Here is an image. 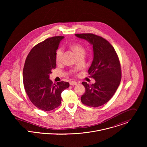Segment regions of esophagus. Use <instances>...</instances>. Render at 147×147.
Returning <instances> with one entry per match:
<instances>
[{
  "instance_id": "1",
  "label": "esophagus",
  "mask_w": 147,
  "mask_h": 147,
  "mask_svg": "<svg viewBox=\"0 0 147 147\" xmlns=\"http://www.w3.org/2000/svg\"><path fill=\"white\" fill-rule=\"evenodd\" d=\"M77 82H75V81H70L69 82V84L71 85H77Z\"/></svg>"
}]
</instances>
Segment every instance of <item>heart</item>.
Wrapping results in <instances>:
<instances>
[{"label":"heart","mask_w":147,"mask_h":147,"mask_svg":"<svg viewBox=\"0 0 147 147\" xmlns=\"http://www.w3.org/2000/svg\"><path fill=\"white\" fill-rule=\"evenodd\" d=\"M71 49L76 54V55L79 57L82 55H84L85 53V50L84 47L78 43L72 44L70 46ZM63 52L61 49H58L56 53V61L58 63H62L63 61Z\"/></svg>","instance_id":"1"}]
</instances>
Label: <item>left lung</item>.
<instances>
[{
    "label": "left lung",
    "instance_id": "1",
    "mask_svg": "<svg viewBox=\"0 0 147 147\" xmlns=\"http://www.w3.org/2000/svg\"><path fill=\"white\" fill-rule=\"evenodd\" d=\"M93 46V59L88 69L96 82L82 84L85 88L81 101L90 107H98L108 102L115 93L121 80V68L113 46L104 38L92 33L76 34Z\"/></svg>",
    "mask_w": 147,
    "mask_h": 147
}]
</instances>
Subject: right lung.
<instances>
[{
	"label": "right lung",
	"instance_id": "right-lung-1",
	"mask_svg": "<svg viewBox=\"0 0 147 147\" xmlns=\"http://www.w3.org/2000/svg\"><path fill=\"white\" fill-rule=\"evenodd\" d=\"M63 36L47 38L32 48L23 69L25 92L33 105L44 111H50L61 104V93L68 88V82L53 84L49 79L56 67V52Z\"/></svg>",
	"mask_w": 147,
	"mask_h": 147
}]
</instances>
